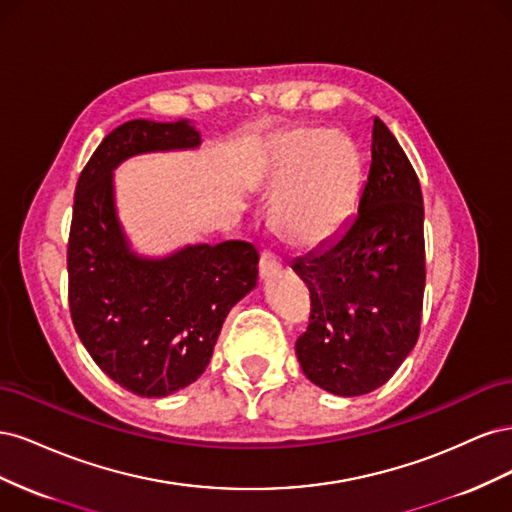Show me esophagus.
Instances as JSON below:
<instances>
[{
	"label": "esophagus",
	"mask_w": 512,
	"mask_h": 512,
	"mask_svg": "<svg viewBox=\"0 0 512 512\" xmlns=\"http://www.w3.org/2000/svg\"><path fill=\"white\" fill-rule=\"evenodd\" d=\"M280 269H282L280 258H277L275 254H271V252H262L260 262H258V273H260L262 280H265V277L275 275Z\"/></svg>",
	"instance_id": "obj_1"
}]
</instances>
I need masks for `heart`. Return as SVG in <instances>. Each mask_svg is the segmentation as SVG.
Returning a JSON list of instances; mask_svg holds the SVG:
<instances>
[{
    "label": "heart",
    "mask_w": 512,
    "mask_h": 512,
    "mask_svg": "<svg viewBox=\"0 0 512 512\" xmlns=\"http://www.w3.org/2000/svg\"><path fill=\"white\" fill-rule=\"evenodd\" d=\"M361 175V151L350 136L320 128L284 136L265 173L267 190L277 194V230L299 245L329 239L350 218Z\"/></svg>",
    "instance_id": "b5f03b06"
}]
</instances>
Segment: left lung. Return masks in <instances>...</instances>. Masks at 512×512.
<instances>
[{"label":"left lung","instance_id":"obj_1","mask_svg":"<svg viewBox=\"0 0 512 512\" xmlns=\"http://www.w3.org/2000/svg\"><path fill=\"white\" fill-rule=\"evenodd\" d=\"M359 213L292 262L312 294L297 339L303 374L339 397L376 391L416 344L425 292L423 194L391 130L376 117Z\"/></svg>","mask_w":512,"mask_h":512}]
</instances>
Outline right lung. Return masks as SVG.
<instances>
[{
  "label": "right lung",
  "instance_id": "1",
  "mask_svg": "<svg viewBox=\"0 0 512 512\" xmlns=\"http://www.w3.org/2000/svg\"><path fill=\"white\" fill-rule=\"evenodd\" d=\"M200 145L188 119L121 123L76 183L68 239L74 329L104 374L141 397L200 378L228 312L256 288L252 243H198L151 258L132 250L115 205V168L132 156Z\"/></svg>",
  "mask_w": 512,
  "mask_h": 512
}]
</instances>
